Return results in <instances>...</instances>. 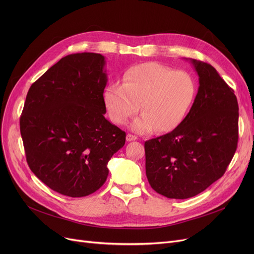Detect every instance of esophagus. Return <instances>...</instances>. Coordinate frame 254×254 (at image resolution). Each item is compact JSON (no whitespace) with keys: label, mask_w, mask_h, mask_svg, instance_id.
<instances>
[{"label":"esophagus","mask_w":254,"mask_h":254,"mask_svg":"<svg viewBox=\"0 0 254 254\" xmlns=\"http://www.w3.org/2000/svg\"><path fill=\"white\" fill-rule=\"evenodd\" d=\"M135 140H137V137H136V136L131 135V134H127V141L131 142V141H135Z\"/></svg>","instance_id":"34e87169"}]
</instances>
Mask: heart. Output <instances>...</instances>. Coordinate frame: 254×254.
<instances>
[{"label":"heart","instance_id":"obj_1","mask_svg":"<svg viewBox=\"0 0 254 254\" xmlns=\"http://www.w3.org/2000/svg\"><path fill=\"white\" fill-rule=\"evenodd\" d=\"M196 91L195 79L189 72L145 63L127 70L123 84L107 86L104 103L116 125L127 124L140 107L143 113L132 122V129L147 132L155 127L158 131H169L181 124L191 108Z\"/></svg>","mask_w":254,"mask_h":254}]
</instances>
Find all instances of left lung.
Listing matches in <instances>:
<instances>
[{"label":"left lung","instance_id":"1","mask_svg":"<svg viewBox=\"0 0 254 254\" xmlns=\"http://www.w3.org/2000/svg\"><path fill=\"white\" fill-rule=\"evenodd\" d=\"M190 62L199 86L189 114L175 129L144 145L148 182L169 198H189L204 191L223 176L238 145L234 89L211 64Z\"/></svg>","mask_w":254,"mask_h":254}]
</instances>
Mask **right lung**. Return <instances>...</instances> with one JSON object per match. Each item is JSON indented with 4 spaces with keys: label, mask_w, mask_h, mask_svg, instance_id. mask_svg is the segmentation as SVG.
Returning a JSON list of instances; mask_svg holds the SVG:
<instances>
[{
    "label": "right lung",
    "mask_w": 254,
    "mask_h": 254,
    "mask_svg": "<svg viewBox=\"0 0 254 254\" xmlns=\"http://www.w3.org/2000/svg\"><path fill=\"white\" fill-rule=\"evenodd\" d=\"M100 53H73L49 68L26 95L20 134L26 162L49 189L86 196L105 183L126 132L104 116L107 74Z\"/></svg>",
    "instance_id": "obj_1"
}]
</instances>
